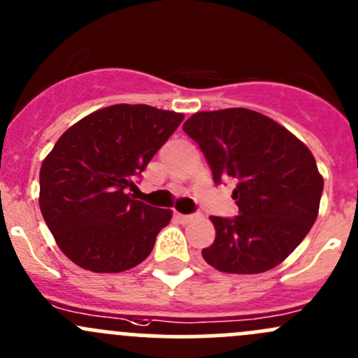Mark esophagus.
Segmentation results:
<instances>
[{
  "mask_svg": "<svg viewBox=\"0 0 358 358\" xmlns=\"http://www.w3.org/2000/svg\"><path fill=\"white\" fill-rule=\"evenodd\" d=\"M176 218H178L182 223H189V222H192V220L196 218V216H194V215H182V213H176Z\"/></svg>",
  "mask_w": 358,
  "mask_h": 358,
  "instance_id": "1",
  "label": "esophagus"
}]
</instances>
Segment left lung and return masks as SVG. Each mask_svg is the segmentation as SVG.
<instances>
[{
    "mask_svg": "<svg viewBox=\"0 0 358 358\" xmlns=\"http://www.w3.org/2000/svg\"><path fill=\"white\" fill-rule=\"evenodd\" d=\"M183 131L199 143L216 183L232 180L234 220L209 216L215 243L202 258L225 273H262L299 246L319 215L324 178L308 147L251 109L196 112Z\"/></svg>",
    "mask_w": 358,
    "mask_h": 358,
    "instance_id": "obj_1",
    "label": "left lung"
}]
</instances>
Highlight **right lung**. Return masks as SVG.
<instances>
[{
  "mask_svg": "<svg viewBox=\"0 0 358 358\" xmlns=\"http://www.w3.org/2000/svg\"><path fill=\"white\" fill-rule=\"evenodd\" d=\"M183 117L143 103H115L57 140L39 171V209L72 263L117 273L150 255L173 211L135 201L128 189Z\"/></svg>",
  "mask_w": 358,
  "mask_h": 358,
  "instance_id": "1",
  "label": "right lung"
}]
</instances>
